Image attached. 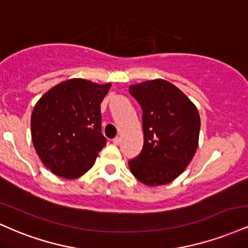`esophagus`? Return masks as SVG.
Instances as JSON below:
<instances>
[{
  "label": "esophagus",
  "mask_w": 248,
  "mask_h": 248,
  "mask_svg": "<svg viewBox=\"0 0 248 248\" xmlns=\"http://www.w3.org/2000/svg\"><path fill=\"white\" fill-rule=\"evenodd\" d=\"M120 142H121L120 137H115V139H113V144L119 145V144H120Z\"/></svg>",
  "instance_id": "esophagus-1"
}]
</instances>
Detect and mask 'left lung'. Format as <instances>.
I'll return each instance as SVG.
<instances>
[{
	"mask_svg": "<svg viewBox=\"0 0 248 248\" xmlns=\"http://www.w3.org/2000/svg\"><path fill=\"white\" fill-rule=\"evenodd\" d=\"M129 92L142 108L144 134L142 151L129 160L130 171L147 186L171 183L195 155L201 124L198 108L164 79L130 85Z\"/></svg>",
	"mask_w": 248,
	"mask_h": 248,
	"instance_id": "1",
	"label": "left lung"
}]
</instances>
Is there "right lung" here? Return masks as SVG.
<instances>
[{
  "label": "right lung",
  "instance_id": "add662e5",
  "mask_svg": "<svg viewBox=\"0 0 248 248\" xmlns=\"http://www.w3.org/2000/svg\"><path fill=\"white\" fill-rule=\"evenodd\" d=\"M111 84L73 78L55 85L35 104L32 142L47 169L74 179L93 165L106 139L101 134L100 104Z\"/></svg>",
  "mask_w": 248,
  "mask_h": 248
}]
</instances>
